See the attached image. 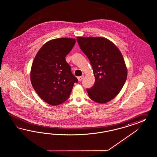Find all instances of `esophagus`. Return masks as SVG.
Instances as JSON below:
<instances>
[{"label":"esophagus","instance_id":"1","mask_svg":"<svg viewBox=\"0 0 157 157\" xmlns=\"http://www.w3.org/2000/svg\"><path fill=\"white\" fill-rule=\"evenodd\" d=\"M84 75H82V76H79V77H78V81H82V79H83V78H84Z\"/></svg>","mask_w":157,"mask_h":157}]
</instances>
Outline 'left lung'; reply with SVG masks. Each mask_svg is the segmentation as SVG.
Segmentation results:
<instances>
[{
	"label": "left lung",
	"instance_id": "left-lung-1",
	"mask_svg": "<svg viewBox=\"0 0 157 157\" xmlns=\"http://www.w3.org/2000/svg\"><path fill=\"white\" fill-rule=\"evenodd\" d=\"M76 40L90 62L95 76L94 85L86 89L90 98L100 104L113 100L127 78V68L121 53L106 38L78 37Z\"/></svg>",
	"mask_w": 157,
	"mask_h": 157
}]
</instances>
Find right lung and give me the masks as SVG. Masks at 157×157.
<instances>
[{"mask_svg":"<svg viewBox=\"0 0 157 157\" xmlns=\"http://www.w3.org/2000/svg\"><path fill=\"white\" fill-rule=\"evenodd\" d=\"M75 39L59 38L45 43L34 59L30 71L32 86L40 97L51 105L66 101L78 79L65 57L71 51Z\"/></svg>","mask_w":157,"mask_h":157,"instance_id":"right-lung-1","label":"right lung"}]
</instances>
